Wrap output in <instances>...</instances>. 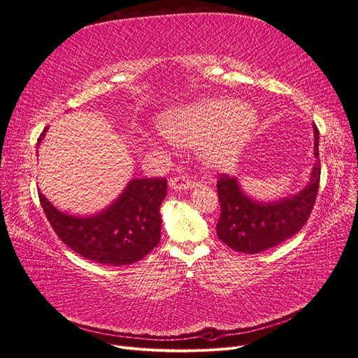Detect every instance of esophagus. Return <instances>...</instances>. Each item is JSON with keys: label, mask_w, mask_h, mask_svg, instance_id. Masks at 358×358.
Segmentation results:
<instances>
[{"label": "esophagus", "mask_w": 358, "mask_h": 358, "mask_svg": "<svg viewBox=\"0 0 358 358\" xmlns=\"http://www.w3.org/2000/svg\"><path fill=\"white\" fill-rule=\"evenodd\" d=\"M169 186L174 190H182V189L194 187V182L189 177L180 174V176H176L169 180Z\"/></svg>", "instance_id": "obj_1"}]
</instances>
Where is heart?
<instances>
[{
	"instance_id": "1",
	"label": "heart",
	"mask_w": 358,
	"mask_h": 358,
	"mask_svg": "<svg viewBox=\"0 0 358 358\" xmlns=\"http://www.w3.org/2000/svg\"><path fill=\"white\" fill-rule=\"evenodd\" d=\"M257 125V113L245 103L206 99L159 116L157 128L172 143L192 145L209 169H229Z\"/></svg>"
}]
</instances>
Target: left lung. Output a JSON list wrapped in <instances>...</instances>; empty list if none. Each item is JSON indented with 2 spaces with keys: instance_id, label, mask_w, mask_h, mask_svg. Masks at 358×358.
Segmentation results:
<instances>
[{
  "instance_id": "1",
  "label": "left lung",
  "mask_w": 358,
  "mask_h": 358,
  "mask_svg": "<svg viewBox=\"0 0 358 358\" xmlns=\"http://www.w3.org/2000/svg\"><path fill=\"white\" fill-rule=\"evenodd\" d=\"M319 128L314 125V155L311 181L301 193L274 203L250 201L239 189L236 178L220 174L217 192L220 201L218 239L243 254H258L296 234L311 215L320 186Z\"/></svg>"
}]
</instances>
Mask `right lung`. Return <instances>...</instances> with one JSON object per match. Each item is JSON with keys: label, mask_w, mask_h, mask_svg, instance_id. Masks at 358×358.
I'll return each mask as SVG.
<instances>
[{"label": "right lung", "mask_w": 358, "mask_h": 358, "mask_svg": "<svg viewBox=\"0 0 358 358\" xmlns=\"http://www.w3.org/2000/svg\"><path fill=\"white\" fill-rule=\"evenodd\" d=\"M166 189L164 177L136 178L113 205L90 218L62 214L41 192L38 196L50 226L66 246L90 261L117 267L143 259L157 246L162 222L159 208Z\"/></svg>", "instance_id": "add662e5"}]
</instances>
